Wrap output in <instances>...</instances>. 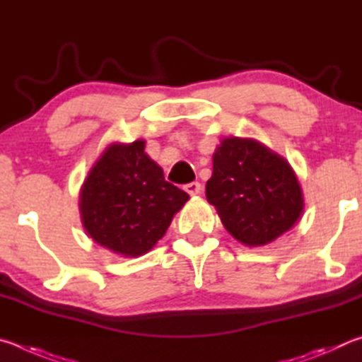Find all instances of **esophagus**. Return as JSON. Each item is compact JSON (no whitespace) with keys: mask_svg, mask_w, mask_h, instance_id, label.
Wrapping results in <instances>:
<instances>
[{"mask_svg":"<svg viewBox=\"0 0 362 362\" xmlns=\"http://www.w3.org/2000/svg\"><path fill=\"white\" fill-rule=\"evenodd\" d=\"M185 191L189 194V195H199L202 192V185L199 181L195 182H189V185L185 186Z\"/></svg>","mask_w":362,"mask_h":362,"instance_id":"obj_1","label":"esophagus"}]
</instances>
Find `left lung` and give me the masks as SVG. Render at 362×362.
I'll list each match as a JSON object with an SVG mask.
<instances>
[{
  "label": "left lung",
  "instance_id": "8db88e82",
  "mask_svg": "<svg viewBox=\"0 0 362 362\" xmlns=\"http://www.w3.org/2000/svg\"><path fill=\"white\" fill-rule=\"evenodd\" d=\"M206 200L227 232L246 246H264L288 232L303 211L291 165L256 139L224 138L213 154Z\"/></svg>",
  "mask_w": 362,
  "mask_h": 362
}]
</instances>
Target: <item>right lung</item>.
<instances>
[{"label":"right lung","mask_w":362,"mask_h":362,"mask_svg":"<svg viewBox=\"0 0 362 362\" xmlns=\"http://www.w3.org/2000/svg\"><path fill=\"white\" fill-rule=\"evenodd\" d=\"M189 195L165 181L144 141L114 143L88 171L79 211L98 245L125 257L146 255L160 240Z\"/></svg>","instance_id":"right-lung-1"}]
</instances>
